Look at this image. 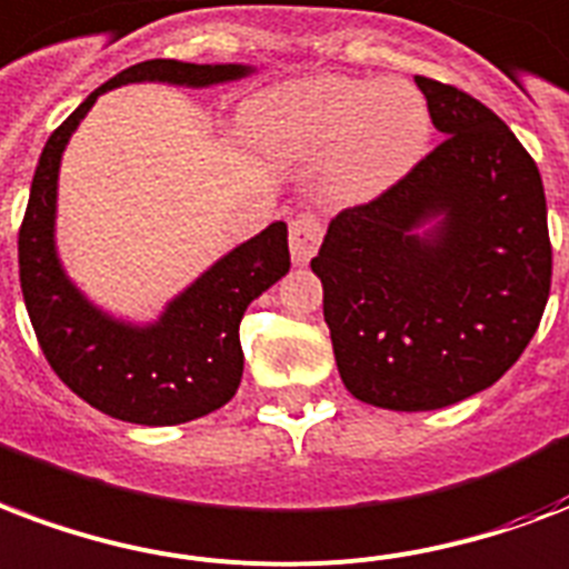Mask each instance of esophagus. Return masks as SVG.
Segmentation results:
<instances>
[{
	"label": "esophagus",
	"mask_w": 569,
	"mask_h": 569,
	"mask_svg": "<svg viewBox=\"0 0 569 569\" xmlns=\"http://www.w3.org/2000/svg\"><path fill=\"white\" fill-rule=\"evenodd\" d=\"M322 220L313 211L295 217L292 223H289V250H292L295 266H307L313 259L319 244H322Z\"/></svg>",
	"instance_id": "esophagus-1"
}]
</instances>
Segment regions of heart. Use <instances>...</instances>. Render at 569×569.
<instances>
[{
    "mask_svg": "<svg viewBox=\"0 0 569 569\" xmlns=\"http://www.w3.org/2000/svg\"><path fill=\"white\" fill-rule=\"evenodd\" d=\"M247 128L277 158L310 160L333 151L331 197L363 202L418 163L432 119L423 94L409 82L322 77L256 101Z\"/></svg>",
    "mask_w": 569,
    "mask_h": 569,
    "instance_id": "heart-1",
    "label": "heart"
}]
</instances>
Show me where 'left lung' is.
Wrapping results in <instances>:
<instances>
[{
  "label": "left lung",
  "instance_id": "left-lung-1",
  "mask_svg": "<svg viewBox=\"0 0 569 569\" xmlns=\"http://www.w3.org/2000/svg\"><path fill=\"white\" fill-rule=\"evenodd\" d=\"M415 82L445 140L385 193L342 208L310 262L342 385L393 411L445 409L496 385L552 286L535 158L477 98Z\"/></svg>",
  "mask_w": 569,
  "mask_h": 569
}]
</instances>
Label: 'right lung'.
<instances>
[{"label":"right lung","mask_w":569,"mask_h":569,"mask_svg":"<svg viewBox=\"0 0 569 569\" xmlns=\"http://www.w3.org/2000/svg\"><path fill=\"white\" fill-rule=\"evenodd\" d=\"M247 64H193L151 59L130 64L94 89L43 146L29 206L20 223V286L43 358L68 388L110 418L172 427L188 423L236 397L244 372L238 325L247 303L289 271L286 223L277 220L208 268L172 298L154 325H128L101 313L64 277L56 256V184L71 133L98 94L128 82L214 86L241 80Z\"/></svg>","instance_id":"obj_1"}]
</instances>
